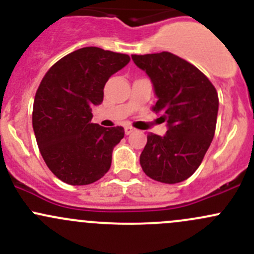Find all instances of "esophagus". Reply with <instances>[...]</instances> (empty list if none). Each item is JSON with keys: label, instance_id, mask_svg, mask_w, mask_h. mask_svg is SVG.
<instances>
[{"label": "esophagus", "instance_id": "esophagus-1", "mask_svg": "<svg viewBox=\"0 0 254 254\" xmlns=\"http://www.w3.org/2000/svg\"><path fill=\"white\" fill-rule=\"evenodd\" d=\"M134 131H135V129L132 127H125V134L127 135L131 134V132H134Z\"/></svg>", "mask_w": 254, "mask_h": 254}]
</instances>
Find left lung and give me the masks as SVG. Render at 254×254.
Instances as JSON below:
<instances>
[{"label": "left lung", "instance_id": "1", "mask_svg": "<svg viewBox=\"0 0 254 254\" xmlns=\"http://www.w3.org/2000/svg\"><path fill=\"white\" fill-rule=\"evenodd\" d=\"M157 96L153 112L167 122L165 136L150 132L140 155L142 171L161 183L186 181L200 166L216 127L219 97L199 68L168 51L131 55Z\"/></svg>", "mask_w": 254, "mask_h": 254}]
</instances>
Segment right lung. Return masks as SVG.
<instances>
[{
	"instance_id": "right-lung-1",
	"label": "right lung",
	"mask_w": 254,
	"mask_h": 254,
	"mask_svg": "<svg viewBox=\"0 0 254 254\" xmlns=\"http://www.w3.org/2000/svg\"><path fill=\"white\" fill-rule=\"evenodd\" d=\"M130 61L127 54L87 47L54 64L33 104V129L49 170L71 186H86L109 171L124 127L91 123L103 102L104 84Z\"/></svg>"
}]
</instances>
